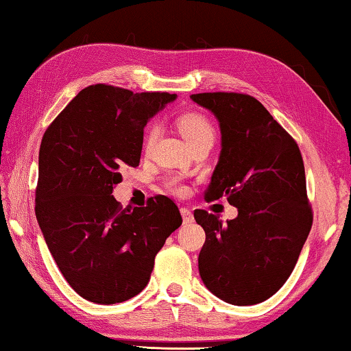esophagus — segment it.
Listing matches in <instances>:
<instances>
[{
    "label": "esophagus",
    "mask_w": 351,
    "mask_h": 351,
    "mask_svg": "<svg viewBox=\"0 0 351 351\" xmlns=\"http://www.w3.org/2000/svg\"><path fill=\"white\" fill-rule=\"evenodd\" d=\"M180 215H182V220L186 225V223H191L193 221V213L190 209H185V207H182L180 209Z\"/></svg>",
    "instance_id": "1"
}]
</instances>
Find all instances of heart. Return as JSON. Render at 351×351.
Instances as JSON below:
<instances>
[{"label":"heart","mask_w":351,"mask_h":351,"mask_svg":"<svg viewBox=\"0 0 351 351\" xmlns=\"http://www.w3.org/2000/svg\"><path fill=\"white\" fill-rule=\"evenodd\" d=\"M177 128H179L180 133L184 134V138L188 141L190 145L207 138L213 139V134H215L213 133V126L210 125V121L207 120L204 115L197 112H185L179 115V119H177ZM156 133H158V128H156L155 125H152L150 128L147 130L144 141L145 147H150L154 144Z\"/></svg>","instance_id":"heart-1"}]
</instances>
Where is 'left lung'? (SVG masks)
<instances>
[{
	"label": "left lung",
	"instance_id": "8db88e82",
	"mask_svg": "<svg viewBox=\"0 0 351 351\" xmlns=\"http://www.w3.org/2000/svg\"><path fill=\"white\" fill-rule=\"evenodd\" d=\"M190 98L215 115L221 133L206 199L226 196L237 207L226 223L195 210L206 231L199 276L221 301L260 304L288 280L312 228L301 152L253 96L218 91Z\"/></svg>",
	"mask_w": 351,
	"mask_h": 351
}]
</instances>
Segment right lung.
Wrapping results in <instances>:
<instances>
[{"label":"right lung","instance_id":"obj_1","mask_svg":"<svg viewBox=\"0 0 351 351\" xmlns=\"http://www.w3.org/2000/svg\"><path fill=\"white\" fill-rule=\"evenodd\" d=\"M177 95L96 84L62 110L39 149L36 218L66 282L95 304H117L150 280L156 253L182 225L166 196L123 209L112 191L139 166L144 128Z\"/></svg>","mask_w":351,"mask_h":351}]
</instances>
